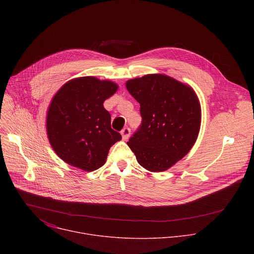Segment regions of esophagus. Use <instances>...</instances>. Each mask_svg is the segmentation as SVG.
<instances>
[{
    "label": "esophagus",
    "instance_id": "34e87169",
    "mask_svg": "<svg viewBox=\"0 0 254 254\" xmlns=\"http://www.w3.org/2000/svg\"><path fill=\"white\" fill-rule=\"evenodd\" d=\"M121 133H122L123 139L126 140V139L128 138V136H129V134H130V129H129L128 127H125V128H123V130H122Z\"/></svg>",
    "mask_w": 254,
    "mask_h": 254
}]
</instances>
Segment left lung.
<instances>
[{
	"label": "left lung",
	"mask_w": 254,
	"mask_h": 254,
	"mask_svg": "<svg viewBox=\"0 0 254 254\" xmlns=\"http://www.w3.org/2000/svg\"><path fill=\"white\" fill-rule=\"evenodd\" d=\"M127 89L139 103L141 125L127 141L137 163L163 172L194 146L201 126V107L192 87L164 74L127 80Z\"/></svg>",
	"instance_id": "1"
}]
</instances>
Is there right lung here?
<instances>
[{"label":"right lung","instance_id":"add662e5","mask_svg":"<svg viewBox=\"0 0 254 254\" xmlns=\"http://www.w3.org/2000/svg\"><path fill=\"white\" fill-rule=\"evenodd\" d=\"M118 88L113 81L85 76L69 80L56 92L46 128L52 149L65 163L86 172L104 165L111 147L122 139L103 106Z\"/></svg>","mask_w":254,"mask_h":254}]
</instances>
